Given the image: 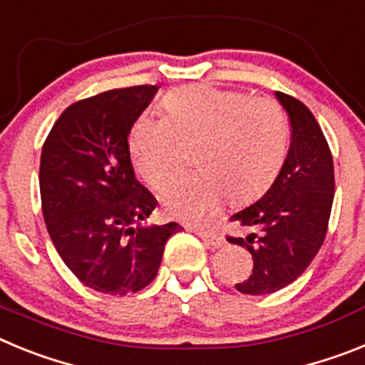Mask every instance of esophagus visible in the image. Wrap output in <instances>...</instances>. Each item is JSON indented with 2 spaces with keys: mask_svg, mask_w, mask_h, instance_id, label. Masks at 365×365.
<instances>
[{
  "mask_svg": "<svg viewBox=\"0 0 365 365\" xmlns=\"http://www.w3.org/2000/svg\"><path fill=\"white\" fill-rule=\"evenodd\" d=\"M195 233L207 244L209 248H220L222 244H224V239L218 235L217 231L204 230V227H195Z\"/></svg>",
  "mask_w": 365,
  "mask_h": 365,
  "instance_id": "34e87169",
  "label": "esophagus"
}]
</instances>
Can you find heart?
<instances>
[{"label":"heart","instance_id":"1","mask_svg":"<svg viewBox=\"0 0 365 365\" xmlns=\"http://www.w3.org/2000/svg\"><path fill=\"white\" fill-rule=\"evenodd\" d=\"M163 115L143 112L128 134L138 176L163 189L180 167L183 145H195L198 169L163 195L167 215L204 220L226 198L242 205L264 195L288 156L290 128L281 104L237 90L191 84L165 95Z\"/></svg>","mask_w":365,"mask_h":365}]
</instances>
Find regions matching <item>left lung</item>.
Instances as JSON below:
<instances>
[{
    "instance_id": "obj_1",
    "label": "left lung",
    "mask_w": 365,
    "mask_h": 365,
    "mask_svg": "<svg viewBox=\"0 0 365 365\" xmlns=\"http://www.w3.org/2000/svg\"><path fill=\"white\" fill-rule=\"evenodd\" d=\"M275 97L292 128L287 161L261 200L231 217L239 235H227L252 253V274L235 284L250 296L277 292L307 270L327 235L334 198L332 154L316 117L292 95Z\"/></svg>"
}]
</instances>
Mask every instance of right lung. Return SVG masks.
I'll use <instances>...</instances> for the list:
<instances>
[{
	"instance_id": "1",
	"label": "right lung",
	"mask_w": 365,
	"mask_h": 365,
	"mask_svg": "<svg viewBox=\"0 0 365 365\" xmlns=\"http://www.w3.org/2000/svg\"><path fill=\"white\" fill-rule=\"evenodd\" d=\"M158 86L121 88L69 104L43 141L42 213L81 283L126 296L152 283L176 222L145 226L156 198L135 180L128 134Z\"/></svg>"
}]
</instances>
